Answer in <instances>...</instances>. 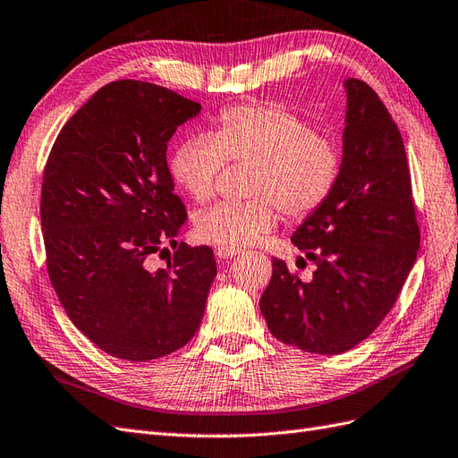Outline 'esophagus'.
Here are the masks:
<instances>
[{
	"label": "esophagus",
	"mask_w": 458,
	"mask_h": 458,
	"mask_svg": "<svg viewBox=\"0 0 458 458\" xmlns=\"http://www.w3.org/2000/svg\"><path fill=\"white\" fill-rule=\"evenodd\" d=\"M239 254H241L239 249H225V246H217V249H216V256L221 258V259H229V258H234Z\"/></svg>",
	"instance_id": "esophagus-1"
}]
</instances>
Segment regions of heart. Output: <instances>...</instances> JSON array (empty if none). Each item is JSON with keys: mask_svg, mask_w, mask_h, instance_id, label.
Instances as JSON below:
<instances>
[{"mask_svg": "<svg viewBox=\"0 0 458 458\" xmlns=\"http://www.w3.org/2000/svg\"><path fill=\"white\" fill-rule=\"evenodd\" d=\"M225 162L252 164L249 202H219L200 209L194 229L204 242L244 249L276 227L277 206L289 217L316 214L337 187L339 146L279 104L242 106L219 114L209 137L182 140L169 159L179 189L196 202L212 199Z\"/></svg>", "mask_w": 458, "mask_h": 458, "instance_id": "1", "label": "heart"}]
</instances>
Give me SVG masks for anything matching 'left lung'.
<instances>
[{
	"mask_svg": "<svg viewBox=\"0 0 458 458\" xmlns=\"http://www.w3.org/2000/svg\"><path fill=\"white\" fill-rule=\"evenodd\" d=\"M347 114L337 187L293 233L316 264L301 281L274 258L259 301L271 335L314 354L356 347L389 314L420 249L411 173L387 107L358 79L343 82Z\"/></svg>",
	"mask_w": 458,
	"mask_h": 458,
	"instance_id": "8db88e82",
	"label": "left lung"
}]
</instances>
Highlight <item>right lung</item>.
I'll return each mask as SVG.
<instances>
[{
	"instance_id": "obj_1",
	"label": "right lung",
	"mask_w": 458,
	"mask_h": 458,
	"mask_svg": "<svg viewBox=\"0 0 458 458\" xmlns=\"http://www.w3.org/2000/svg\"><path fill=\"white\" fill-rule=\"evenodd\" d=\"M202 106L142 81L106 84L47 157L40 217L49 281L104 352L156 360L199 331L217 276L209 246L177 242L187 219L167 167V142ZM176 250L165 268L151 256Z\"/></svg>"
}]
</instances>
